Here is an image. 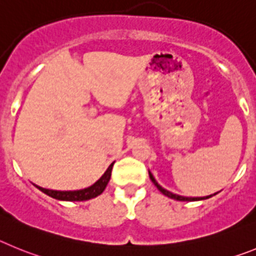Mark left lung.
Returning <instances> with one entry per match:
<instances>
[{
    "label": "left lung",
    "instance_id": "obj_1",
    "mask_svg": "<svg viewBox=\"0 0 256 256\" xmlns=\"http://www.w3.org/2000/svg\"><path fill=\"white\" fill-rule=\"evenodd\" d=\"M149 177H150L152 182L154 184V185L156 186V188L162 192L163 195H166V196L171 198V199H174V200H180V202H195V200H202V199H208V198L213 196V195H209V196H206V198H185V196H181V195H176V194H172V192H170V191H167L166 188H163L162 186L158 185V182H156V180H154L153 174L149 172Z\"/></svg>",
    "mask_w": 256,
    "mask_h": 256
}]
</instances>
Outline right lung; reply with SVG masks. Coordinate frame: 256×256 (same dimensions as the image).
<instances>
[{
  "label": "right lung",
  "mask_w": 256,
  "mask_h": 256,
  "mask_svg": "<svg viewBox=\"0 0 256 256\" xmlns=\"http://www.w3.org/2000/svg\"><path fill=\"white\" fill-rule=\"evenodd\" d=\"M114 162L108 167V170L104 172V174H103V176L100 177L96 184H94V185H92L90 188H82V190L56 191V190H48V188H39V186H36V188L42 191V192L47 194L48 196L54 198V199H57V200H65V202H82V200L93 199V198L98 196V195H100L103 191H104L108 181H110V178H111L112 167H114Z\"/></svg>",
  "instance_id": "add662e5"
}]
</instances>
